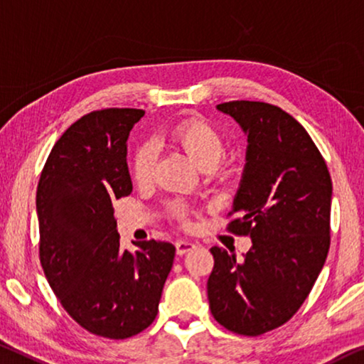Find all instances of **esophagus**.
<instances>
[{"mask_svg": "<svg viewBox=\"0 0 364 364\" xmlns=\"http://www.w3.org/2000/svg\"><path fill=\"white\" fill-rule=\"evenodd\" d=\"M192 249H195V244L190 242V240H177V242H176L177 255H186Z\"/></svg>", "mask_w": 364, "mask_h": 364, "instance_id": "obj_1", "label": "esophagus"}]
</instances>
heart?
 Returning <instances> with one entry per match:
<instances>
[{"mask_svg":"<svg viewBox=\"0 0 364 364\" xmlns=\"http://www.w3.org/2000/svg\"><path fill=\"white\" fill-rule=\"evenodd\" d=\"M169 138L172 143L186 151L198 169L218 177L228 176V171L221 164L223 156L226 154V139L208 120L200 117L183 120L171 128ZM156 158V146L151 141L141 143L135 149L132 158V177L138 186H146L153 178ZM188 211V205L181 200L167 203V215L178 223H187Z\"/></svg>","mask_w":364,"mask_h":364,"instance_id":"b5f03b06","label":"heart"}]
</instances>
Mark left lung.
<instances>
[{"label": "left lung", "instance_id": "left-lung-1", "mask_svg": "<svg viewBox=\"0 0 364 364\" xmlns=\"http://www.w3.org/2000/svg\"><path fill=\"white\" fill-rule=\"evenodd\" d=\"M247 135V153L228 231L250 236L236 259L211 247L206 283L211 314L228 331L257 337L291 318L331 247L332 181L304 127L277 105L232 100L218 105Z\"/></svg>", "mask_w": 364, "mask_h": 364}]
</instances>
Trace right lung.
I'll list each match as a JSON object with an SVG mask.
<instances>
[{
    "label": "right lung",
    "mask_w": 364,
    "mask_h": 364,
    "mask_svg": "<svg viewBox=\"0 0 364 364\" xmlns=\"http://www.w3.org/2000/svg\"><path fill=\"white\" fill-rule=\"evenodd\" d=\"M143 115H82L55 143L37 186L38 255L50 288L82 328L114 340L153 323L176 255L154 239L120 250L112 201L132 193L127 139Z\"/></svg>",
    "instance_id": "obj_1"
}]
</instances>
